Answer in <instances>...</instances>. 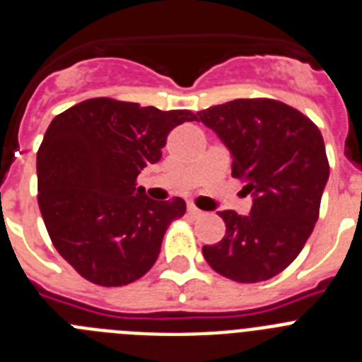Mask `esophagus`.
Returning <instances> with one entry per match:
<instances>
[{"label": "esophagus", "mask_w": 362, "mask_h": 362, "mask_svg": "<svg viewBox=\"0 0 362 362\" xmlns=\"http://www.w3.org/2000/svg\"><path fill=\"white\" fill-rule=\"evenodd\" d=\"M188 214H190V216H194V217H201L203 216V210H199L197 209V206H194V204H188Z\"/></svg>", "instance_id": "34e87169"}]
</instances>
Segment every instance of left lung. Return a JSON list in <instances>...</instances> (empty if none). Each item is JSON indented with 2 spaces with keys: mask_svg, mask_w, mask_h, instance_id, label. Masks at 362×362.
Wrapping results in <instances>:
<instances>
[{
  "mask_svg": "<svg viewBox=\"0 0 362 362\" xmlns=\"http://www.w3.org/2000/svg\"><path fill=\"white\" fill-rule=\"evenodd\" d=\"M232 156V175L246 181L248 216L223 210L225 238L203 246L206 263L238 283L277 276L308 241L330 166L319 129L276 99H235L197 112Z\"/></svg>",
  "mask_w": 362,
  "mask_h": 362,
  "instance_id": "1",
  "label": "left lung"
}]
</instances>
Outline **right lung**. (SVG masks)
I'll use <instances>...</instances> for the list:
<instances>
[{"mask_svg":"<svg viewBox=\"0 0 362 362\" xmlns=\"http://www.w3.org/2000/svg\"><path fill=\"white\" fill-rule=\"evenodd\" d=\"M185 121L196 114L95 98L49 124L37 150V203L56 250L90 283L123 286L145 276L168 225L187 212L181 197L153 201L136 187Z\"/></svg>","mask_w":362,"mask_h":362,"instance_id":"right-lung-1","label":"right lung"}]
</instances>
